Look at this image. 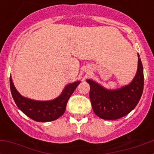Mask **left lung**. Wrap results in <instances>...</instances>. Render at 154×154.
<instances>
[{
  "label": "left lung",
  "mask_w": 154,
  "mask_h": 154,
  "mask_svg": "<svg viewBox=\"0 0 154 154\" xmlns=\"http://www.w3.org/2000/svg\"><path fill=\"white\" fill-rule=\"evenodd\" d=\"M86 82L90 85L89 98L96 115L110 120L123 117L137 106L143 90V68L140 55L138 54L137 74L129 85L111 90L93 80L87 79Z\"/></svg>",
  "instance_id": "left-lung-1"
}]
</instances>
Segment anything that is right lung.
<instances>
[{
	"mask_svg": "<svg viewBox=\"0 0 154 154\" xmlns=\"http://www.w3.org/2000/svg\"><path fill=\"white\" fill-rule=\"evenodd\" d=\"M79 83L80 81H77L67 85L60 96L53 100L37 101L21 96L15 89L10 77L11 92L19 109L31 119L43 123L55 120L63 115L68 100Z\"/></svg>",
	"mask_w": 154,
	"mask_h": 154,
	"instance_id": "obj_1",
	"label": "right lung"
}]
</instances>
